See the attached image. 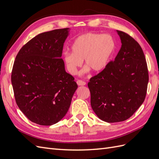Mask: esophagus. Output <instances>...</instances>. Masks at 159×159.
<instances>
[{
    "label": "esophagus",
    "mask_w": 159,
    "mask_h": 159,
    "mask_svg": "<svg viewBox=\"0 0 159 159\" xmlns=\"http://www.w3.org/2000/svg\"><path fill=\"white\" fill-rule=\"evenodd\" d=\"M77 84H78V85H85L86 84V83L84 81H82V80H77Z\"/></svg>",
    "instance_id": "1"
}]
</instances>
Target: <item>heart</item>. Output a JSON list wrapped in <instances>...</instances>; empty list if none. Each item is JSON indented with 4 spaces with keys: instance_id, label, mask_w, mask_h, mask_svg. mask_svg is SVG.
<instances>
[{
    "instance_id": "obj_1",
    "label": "heart",
    "mask_w": 159,
    "mask_h": 159,
    "mask_svg": "<svg viewBox=\"0 0 159 159\" xmlns=\"http://www.w3.org/2000/svg\"><path fill=\"white\" fill-rule=\"evenodd\" d=\"M72 52H66L64 60L68 71L75 74L84 60L85 71L95 73L107 68L116 51L115 38L110 34L88 32L77 37L71 46Z\"/></svg>"
}]
</instances>
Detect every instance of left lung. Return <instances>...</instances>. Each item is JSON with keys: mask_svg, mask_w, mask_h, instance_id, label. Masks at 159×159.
<instances>
[{"mask_svg": "<svg viewBox=\"0 0 159 159\" xmlns=\"http://www.w3.org/2000/svg\"><path fill=\"white\" fill-rule=\"evenodd\" d=\"M121 48L115 60L89 80L91 105L103 121L131 117L145 99L148 82L146 58L141 46L128 34L117 30Z\"/></svg>", "mask_w": 159, "mask_h": 159, "instance_id": "8db88e82", "label": "left lung"}]
</instances>
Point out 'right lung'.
Returning <instances> with one entry per match:
<instances>
[{
	"label": "right lung",
	"instance_id": "1",
	"mask_svg": "<svg viewBox=\"0 0 159 159\" xmlns=\"http://www.w3.org/2000/svg\"><path fill=\"white\" fill-rule=\"evenodd\" d=\"M68 28L39 34L19 50L11 82L16 103L33 123L52 125L68 112L78 85L61 58Z\"/></svg>",
	"mask_w": 159,
	"mask_h": 159
}]
</instances>
